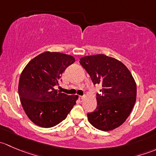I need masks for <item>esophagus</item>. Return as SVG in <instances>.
I'll return each instance as SVG.
<instances>
[{"label":"esophagus","mask_w":156,"mask_h":156,"mask_svg":"<svg viewBox=\"0 0 156 156\" xmlns=\"http://www.w3.org/2000/svg\"><path fill=\"white\" fill-rule=\"evenodd\" d=\"M84 100V96H79V100L80 102H83Z\"/></svg>","instance_id":"obj_1"}]
</instances>
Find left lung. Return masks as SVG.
I'll use <instances>...</instances> for the list:
<instances>
[{
    "mask_svg": "<svg viewBox=\"0 0 156 156\" xmlns=\"http://www.w3.org/2000/svg\"><path fill=\"white\" fill-rule=\"evenodd\" d=\"M80 63L94 84L103 87L97 94V108L87 113L89 122L103 131L121 126L136 103V84L132 74L121 61L104 54L84 56Z\"/></svg>",
    "mask_w": 156,
    "mask_h": 156,
    "instance_id": "obj_1",
    "label": "left lung"
}]
</instances>
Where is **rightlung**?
I'll list each match as a JSON object with an SVG mask.
<instances>
[{"label": "right lung", "instance_id": "1", "mask_svg": "<svg viewBox=\"0 0 156 156\" xmlns=\"http://www.w3.org/2000/svg\"><path fill=\"white\" fill-rule=\"evenodd\" d=\"M75 61L70 55L46 51L33 58L20 75L19 96L25 112L37 126L52 127L67 117L78 95L55 89L66 69Z\"/></svg>", "mask_w": 156, "mask_h": 156}]
</instances>
